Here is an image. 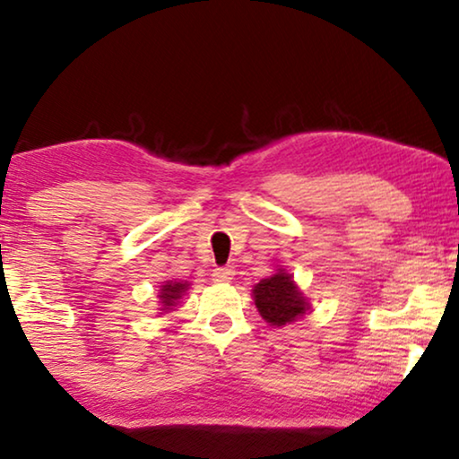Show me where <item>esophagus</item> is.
<instances>
[{"label": "esophagus", "mask_w": 459, "mask_h": 459, "mask_svg": "<svg viewBox=\"0 0 459 459\" xmlns=\"http://www.w3.org/2000/svg\"><path fill=\"white\" fill-rule=\"evenodd\" d=\"M234 267H217L215 272H212V280L215 281H231L234 280Z\"/></svg>", "instance_id": "1"}]
</instances>
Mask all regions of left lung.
I'll return each instance as SVG.
<instances>
[{"label": "left lung", "mask_w": 459, "mask_h": 459, "mask_svg": "<svg viewBox=\"0 0 459 459\" xmlns=\"http://www.w3.org/2000/svg\"><path fill=\"white\" fill-rule=\"evenodd\" d=\"M253 294L261 317L272 325L290 324L309 309V303H307L303 292L299 290L292 275L286 273L284 269L261 280L255 286Z\"/></svg>", "instance_id": "left-lung-1"}]
</instances>
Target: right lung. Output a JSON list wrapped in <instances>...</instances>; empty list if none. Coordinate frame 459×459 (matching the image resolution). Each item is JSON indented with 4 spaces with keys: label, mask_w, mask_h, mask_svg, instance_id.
<instances>
[{
    "label": "right lung",
    "mask_w": 459,
    "mask_h": 459,
    "mask_svg": "<svg viewBox=\"0 0 459 459\" xmlns=\"http://www.w3.org/2000/svg\"><path fill=\"white\" fill-rule=\"evenodd\" d=\"M187 281H165V284L160 286V303H162V309L160 311H167L171 309V307L178 305V300L181 299V294L187 290Z\"/></svg>",
    "instance_id": "add662e5"
}]
</instances>
